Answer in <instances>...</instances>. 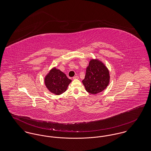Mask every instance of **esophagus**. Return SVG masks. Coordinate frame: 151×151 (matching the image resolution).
I'll return each mask as SVG.
<instances>
[{
  "label": "esophagus",
  "instance_id": "34e87169",
  "mask_svg": "<svg viewBox=\"0 0 151 151\" xmlns=\"http://www.w3.org/2000/svg\"><path fill=\"white\" fill-rule=\"evenodd\" d=\"M73 79H79V78L78 76H74V77L73 78Z\"/></svg>",
  "mask_w": 151,
  "mask_h": 151
}]
</instances>
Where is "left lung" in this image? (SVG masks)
Returning <instances> with one entry per match:
<instances>
[{"mask_svg": "<svg viewBox=\"0 0 151 151\" xmlns=\"http://www.w3.org/2000/svg\"><path fill=\"white\" fill-rule=\"evenodd\" d=\"M110 80L109 72L106 65L98 59H92L86 68L85 78L82 83L86 90L96 95L108 87Z\"/></svg>", "mask_w": 151, "mask_h": 151, "instance_id": "8db88e82", "label": "left lung"}]
</instances>
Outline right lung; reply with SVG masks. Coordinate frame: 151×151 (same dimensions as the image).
<instances>
[{"label": "right lung", "instance_id": "add662e5", "mask_svg": "<svg viewBox=\"0 0 151 151\" xmlns=\"http://www.w3.org/2000/svg\"><path fill=\"white\" fill-rule=\"evenodd\" d=\"M71 81L64 73L55 67L50 70L45 78V87L50 92L56 95L64 93Z\"/></svg>", "mask_w": 151, "mask_h": 151}]
</instances>
